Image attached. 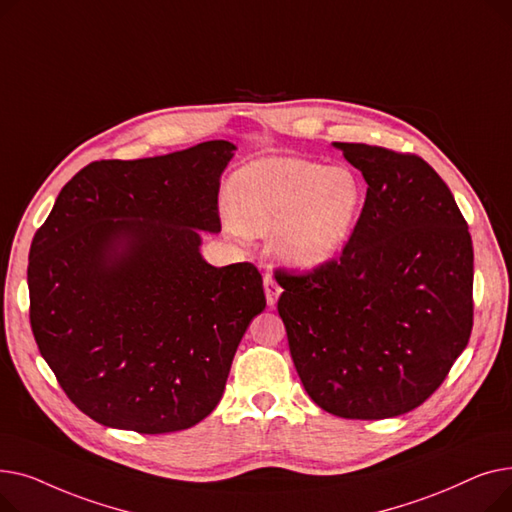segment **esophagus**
<instances>
[{
	"label": "esophagus",
	"mask_w": 512,
	"mask_h": 512,
	"mask_svg": "<svg viewBox=\"0 0 512 512\" xmlns=\"http://www.w3.org/2000/svg\"><path fill=\"white\" fill-rule=\"evenodd\" d=\"M263 286H265V299H267V305L270 307H274L276 305V301H278V297H280V286L276 284V280L272 278V274H265V278H263Z\"/></svg>",
	"instance_id": "1"
}]
</instances>
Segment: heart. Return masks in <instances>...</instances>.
I'll return each instance as SVG.
<instances>
[{"instance_id": "1", "label": "heart", "mask_w": 512, "mask_h": 512, "mask_svg": "<svg viewBox=\"0 0 512 512\" xmlns=\"http://www.w3.org/2000/svg\"><path fill=\"white\" fill-rule=\"evenodd\" d=\"M363 188L346 168L270 157L236 172L234 215L242 230L276 234V253L292 267H317L332 259L351 234Z\"/></svg>"}]
</instances>
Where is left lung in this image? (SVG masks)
Here are the masks:
<instances>
[{
  "label": "left lung",
  "mask_w": 512,
  "mask_h": 512,
  "mask_svg": "<svg viewBox=\"0 0 512 512\" xmlns=\"http://www.w3.org/2000/svg\"><path fill=\"white\" fill-rule=\"evenodd\" d=\"M367 195L338 257L292 274L278 313L299 378L344 419L405 415L432 396L473 330V242L450 188L415 153L334 143Z\"/></svg>",
  "instance_id": "1"
}]
</instances>
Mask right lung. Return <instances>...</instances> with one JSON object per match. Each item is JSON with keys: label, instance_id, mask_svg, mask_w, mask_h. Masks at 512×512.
<instances>
[{"label": "right lung", "instance_id": "add662e5", "mask_svg": "<svg viewBox=\"0 0 512 512\" xmlns=\"http://www.w3.org/2000/svg\"><path fill=\"white\" fill-rule=\"evenodd\" d=\"M236 147L207 141L101 159L66 182L29 253L39 353L93 421L137 434L197 425L218 405L240 338L265 309L249 261L213 267L220 176Z\"/></svg>", "mask_w": 512, "mask_h": 512}]
</instances>
